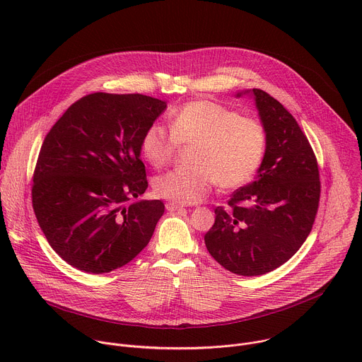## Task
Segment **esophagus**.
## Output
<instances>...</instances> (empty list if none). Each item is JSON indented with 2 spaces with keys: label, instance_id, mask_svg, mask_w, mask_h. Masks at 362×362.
<instances>
[{
  "label": "esophagus",
  "instance_id": "34e87169",
  "mask_svg": "<svg viewBox=\"0 0 362 362\" xmlns=\"http://www.w3.org/2000/svg\"><path fill=\"white\" fill-rule=\"evenodd\" d=\"M166 209H168L169 212H175V211L183 209V206H182V204H177V203H175V202H168V203H166Z\"/></svg>",
  "mask_w": 362,
  "mask_h": 362
}]
</instances>
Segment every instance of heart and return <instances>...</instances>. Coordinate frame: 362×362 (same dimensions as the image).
I'll return each mask as SVG.
<instances>
[{"label":"heart","instance_id":"obj_1","mask_svg":"<svg viewBox=\"0 0 362 362\" xmlns=\"http://www.w3.org/2000/svg\"><path fill=\"white\" fill-rule=\"evenodd\" d=\"M170 133L158 123L141 137V153L154 168L170 162L179 144H192V165L170 170L153 183L154 192L175 203L203 200L218 182L232 189L247 183L265 156L267 133L250 117L214 101L186 103L169 120Z\"/></svg>","mask_w":362,"mask_h":362}]
</instances>
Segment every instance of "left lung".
Returning <instances> with one entry per match:
<instances>
[{
  "instance_id": "obj_1",
  "label": "left lung",
  "mask_w": 362,
  "mask_h": 362,
  "mask_svg": "<svg viewBox=\"0 0 362 362\" xmlns=\"http://www.w3.org/2000/svg\"><path fill=\"white\" fill-rule=\"evenodd\" d=\"M250 93L267 133L265 156L255 182L218 206L204 235L214 259L242 276L268 274L296 253L313 229L321 194L314 150L293 116L259 88Z\"/></svg>"
}]
</instances>
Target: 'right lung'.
I'll list each match as a JSON object with an SVG mask.
<instances>
[{"instance_id":"right-lung-1","label":"right lung","mask_w":362,"mask_h":362,"mask_svg":"<svg viewBox=\"0 0 362 362\" xmlns=\"http://www.w3.org/2000/svg\"><path fill=\"white\" fill-rule=\"evenodd\" d=\"M166 101L143 94L81 97L45 136L33 208L49 246L88 274L124 267L147 246L162 200H134L147 189L140 143Z\"/></svg>"}]
</instances>
